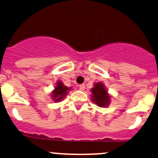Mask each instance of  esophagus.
<instances>
[{
	"label": "esophagus",
	"instance_id": "1",
	"mask_svg": "<svg viewBox=\"0 0 158 158\" xmlns=\"http://www.w3.org/2000/svg\"><path fill=\"white\" fill-rule=\"evenodd\" d=\"M85 86L84 84L80 85H79V89H80L81 91H84L85 90Z\"/></svg>",
	"mask_w": 158,
	"mask_h": 158
}]
</instances>
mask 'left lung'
<instances>
[{
	"label": "left lung",
	"instance_id": "1",
	"mask_svg": "<svg viewBox=\"0 0 158 158\" xmlns=\"http://www.w3.org/2000/svg\"><path fill=\"white\" fill-rule=\"evenodd\" d=\"M90 91L92 92L91 98L94 104H97L100 107H108L112 97L103 82H95L94 87L91 89Z\"/></svg>",
	"mask_w": 158,
	"mask_h": 158
}]
</instances>
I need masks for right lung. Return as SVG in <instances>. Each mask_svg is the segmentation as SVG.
Here are the masks:
<instances>
[{
    "mask_svg": "<svg viewBox=\"0 0 158 158\" xmlns=\"http://www.w3.org/2000/svg\"><path fill=\"white\" fill-rule=\"evenodd\" d=\"M71 89H72L71 87H67V86L64 85L62 81L58 80L56 82L54 90L51 92L50 96L55 103L60 102V101L64 100L69 91H72Z\"/></svg>",
    "mask_w": 158,
    "mask_h": 158,
    "instance_id": "add662e5",
    "label": "right lung"
}]
</instances>
